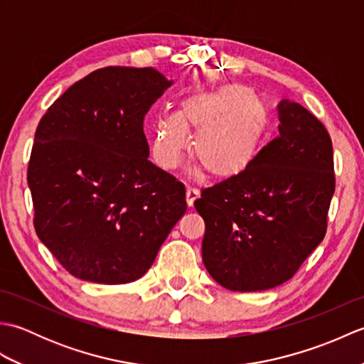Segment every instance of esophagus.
I'll return each instance as SVG.
<instances>
[{
	"instance_id": "esophagus-1",
	"label": "esophagus",
	"mask_w": 364,
	"mask_h": 364,
	"mask_svg": "<svg viewBox=\"0 0 364 364\" xmlns=\"http://www.w3.org/2000/svg\"><path fill=\"white\" fill-rule=\"evenodd\" d=\"M197 198H198V191L196 188H188L186 189V202H188L189 208L194 206V202Z\"/></svg>"
}]
</instances>
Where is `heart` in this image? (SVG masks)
I'll return each mask as SVG.
<instances>
[{"label": "heart", "instance_id": "obj_1", "mask_svg": "<svg viewBox=\"0 0 364 364\" xmlns=\"http://www.w3.org/2000/svg\"><path fill=\"white\" fill-rule=\"evenodd\" d=\"M269 129L266 106L252 87L225 84L200 89L178 103L175 115L158 120L154 153L162 166H173L186 146V134L196 137L192 161L205 176L228 181L252 167Z\"/></svg>", "mask_w": 364, "mask_h": 364}]
</instances>
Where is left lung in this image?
Returning <instances> with one entry per match:
<instances>
[{"instance_id":"8db88e82","label":"left lung","mask_w":364,"mask_h":364,"mask_svg":"<svg viewBox=\"0 0 364 364\" xmlns=\"http://www.w3.org/2000/svg\"><path fill=\"white\" fill-rule=\"evenodd\" d=\"M278 134L241 176L202 189V255L230 291L288 282L327 233L335 194L333 145L314 114L291 100L277 106Z\"/></svg>"}]
</instances>
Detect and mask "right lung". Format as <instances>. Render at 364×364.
I'll return each mask as SVG.
<instances>
[{"label": "right lung", "mask_w": 364, "mask_h": 364, "mask_svg": "<svg viewBox=\"0 0 364 364\" xmlns=\"http://www.w3.org/2000/svg\"><path fill=\"white\" fill-rule=\"evenodd\" d=\"M170 84L150 67L100 68L38 122L28 164L34 228L76 278L137 280L186 213L184 186L149 161L144 134Z\"/></svg>", "instance_id": "obj_1"}]
</instances>
